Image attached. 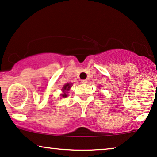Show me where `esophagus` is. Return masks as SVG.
<instances>
[{"instance_id": "esophagus-1", "label": "esophagus", "mask_w": 157, "mask_h": 157, "mask_svg": "<svg viewBox=\"0 0 157 157\" xmlns=\"http://www.w3.org/2000/svg\"><path fill=\"white\" fill-rule=\"evenodd\" d=\"M82 84H86V83H87V80H86V79H84V80H82Z\"/></svg>"}]
</instances>
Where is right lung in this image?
Returning a JSON list of instances; mask_svg holds the SVG:
<instances>
[{"label": "right lung", "instance_id": "obj_1", "mask_svg": "<svg viewBox=\"0 0 157 157\" xmlns=\"http://www.w3.org/2000/svg\"><path fill=\"white\" fill-rule=\"evenodd\" d=\"M71 86H72V84H69V83H67V84H64V86H63V87H62V92H63V93L61 94V95H62V98H66V97L67 96V93L68 90L71 89Z\"/></svg>", "mask_w": 157, "mask_h": 157}]
</instances>
